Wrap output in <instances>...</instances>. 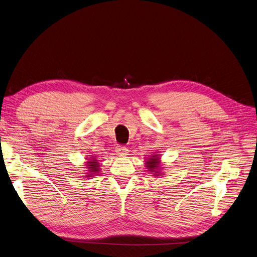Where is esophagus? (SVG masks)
I'll use <instances>...</instances> for the list:
<instances>
[{"instance_id": "esophagus-1", "label": "esophagus", "mask_w": 257, "mask_h": 257, "mask_svg": "<svg viewBox=\"0 0 257 257\" xmlns=\"http://www.w3.org/2000/svg\"><path fill=\"white\" fill-rule=\"evenodd\" d=\"M128 151V149L125 146H117L115 149V152L117 154H126Z\"/></svg>"}]
</instances>
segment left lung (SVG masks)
I'll return each instance as SVG.
<instances>
[{
  "mask_svg": "<svg viewBox=\"0 0 257 257\" xmlns=\"http://www.w3.org/2000/svg\"><path fill=\"white\" fill-rule=\"evenodd\" d=\"M159 162H160L159 158L157 157V155H155V156H153L152 158H149V160L147 161L146 164H147V167L149 169H151V172H152V170H155V168L159 167ZM155 173H157V172H155ZM157 174H160V173H157Z\"/></svg>",
  "mask_w": 257,
  "mask_h": 257,
  "instance_id": "left-lung-1",
  "label": "left lung"
}]
</instances>
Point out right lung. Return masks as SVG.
<instances>
[{"label":"right lung","instance_id":"right-lung-1","mask_svg":"<svg viewBox=\"0 0 257 257\" xmlns=\"http://www.w3.org/2000/svg\"><path fill=\"white\" fill-rule=\"evenodd\" d=\"M88 168L90 170H88V172H91V174H94V173H97L98 169H99V163L97 162V160L95 158H92V161H89L88 162ZM87 177H90V176H87Z\"/></svg>","mask_w":257,"mask_h":257}]
</instances>
